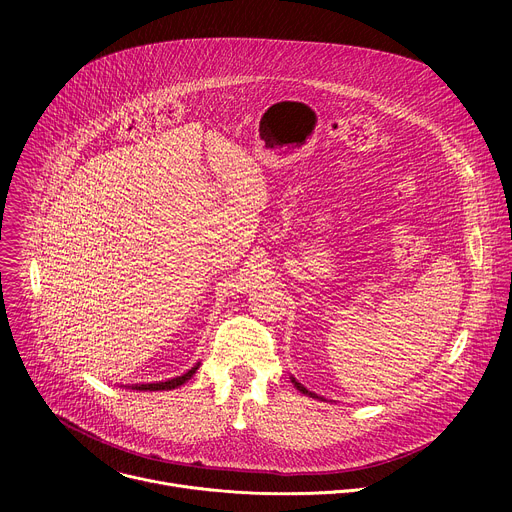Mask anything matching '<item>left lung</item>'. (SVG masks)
I'll use <instances>...</instances> for the list:
<instances>
[{"label": "left lung", "mask_w": 512, "mask_h": 512, "mask_svg": "<svg viewBox=\"0 0 512 512\" xmlns=\"http://www.w3.org/2000/svg\"><path fill=\"white\" fill-rule=\"evenodd\" d=\"M289 379H291V383H294V387H296V389H298V391H302V393H304V395H308V397H314V399H322V401H326V399H324V397H318V395H316V393H312V391H308V389H306V387H304V385H302V383H298V381H296V379H294V377H289Z\"/></svg>", "instance_id": "left-lung-1"}]
</instances>
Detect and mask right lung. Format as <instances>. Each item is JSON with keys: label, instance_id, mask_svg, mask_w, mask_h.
I'll return each instance as SVG.
<instances>
[{"label": "right lung", "instance_id": "obj_1", "mask_svg": "<svg viewBox=\"0 0 512 512\" xmlns=\"http://www.w3.org/2000/svg\"><path fill=\"white\" fill-rule=\"evenodd\" d=\"M200 362H196L194 367L190 371H186L184 375L180 377H174V379H168V381H162V383H143V385H123L125 389H133V391H170V389H178L180 385H184L186 381L192 379V375L198 371Z\"/></svg>", "mask_w": 512, "mask_h": 512}]
</instances>
